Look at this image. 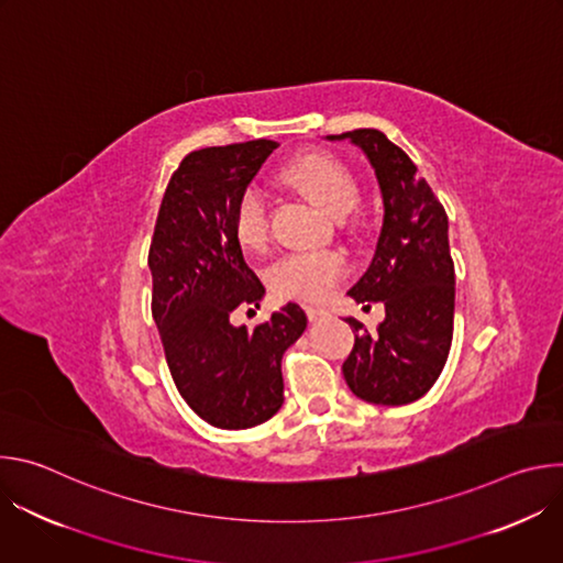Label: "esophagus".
<instances>
[{
	"label": "esophagus",
	"instance_id": "esophagus-1",
	"mask_svg": "<svg viewBox=\"0 0 563 563\" xmlns=\"http://www.w3.org/2000/svg\"><path fill=\"white\" fill-rule=\"evenodd\" d=\"M305 311H307V318L311 320V323H316V320H323V318H328V316H330V311H328V309H323V307H313V305L305 307Z\"/></svg>",
	"mask_w": 563,
	"mask_h": 563
}]
</instances>
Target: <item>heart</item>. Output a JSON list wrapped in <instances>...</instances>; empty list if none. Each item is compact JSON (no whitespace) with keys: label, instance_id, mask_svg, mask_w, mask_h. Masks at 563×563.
I'll list each match as a JSON object with an SVG mask.
<instances>
[{"label":"heart","instance_id":"obj_1","mask_svg":"<svg viewBox=\"0 0 563 563\" xmlns=\"http://www.w3.org/2000/svg\"><path fill=\"white\" fill-rule=\"evenodd\" d=\"M283 180L313 205L345 218L358 202V185L352 172L325 153H307L283 169ZM238 245L247 252H263L269 240V213L265 196L247 189L233 213ZM345 274V258L339 252H291L267 272L269 289L283 298L323 300Z\"/></svg>","mask_w":563,"mask_h":563}]
</instances>
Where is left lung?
Masks as SVG:
<instances>
[{
    "label": "left lung",
    "mask_w": 563,
    "mask_h": 563,
    "mask_svg": "<svg viewBox=\"0 0 563 563\" xmlns=\"http://www.w3.org/2000/svg\"><path fill=\"white\" fill-rule=\"evenodd\" d=\"M358 146L378 180L383 227L374 258L347 291L363 309L385 305L383 323L367 332L356 318L354 350L343 363L350 389L376 406L421 398L445 367L454 330V263L448 213L404 148L376 129L328 135Z\"/></svg>",
    "instance_id": "obj_1"
}]
</instances>
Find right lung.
<instances>
[{
  "instance_id": "1",
  "label": "right lung",
  "mask_w": 563,
  "mask_h": 563,
  "mask_svg": "<svg viewBox=\"0 0 563 563\" xmlns=\"http://www.w3.org/2000/svg\"><path fill=\"white\" fill-rule=\"evenodd\" d=\"M278 144L252 140L191 151L169 180L148 250L151 311L174 383L209 426L245 430L283 406L280 361L307 328L296 302L247 330L238 307H261L265 287L233 233L235 205Z\"/></svg>"
}]
</instances>
